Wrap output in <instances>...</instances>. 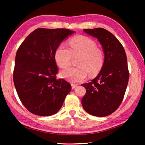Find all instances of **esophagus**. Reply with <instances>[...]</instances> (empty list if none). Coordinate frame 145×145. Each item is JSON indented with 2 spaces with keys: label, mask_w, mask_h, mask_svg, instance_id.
Returning <instances> with one entry per match:
<instances>
[{
  "label": "esophagus",
  "mask_w": 145,
  "mask_h": 145,
  "mask_svg": "<svg viewBox=\"0 0 145 145\" xmlns=\"http://www.w3.org/2000/svg\"><path fill=\"white\" fill-rule=\"evenodd\" d=\"M71 85H72V89H74L75 88H76L78 86L77 84H71Z\"/></svg>",
  "instance_id": "esophagus-1"
}]
</instances>
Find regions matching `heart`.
<instances>
[{
  "mask_svg": "<svg viewBox=\"0 0 145 145\" xmlns=\"http://www.w3.org/2000/svg\"><path fill=\"white\" fill-rule=\"evenodd\" d=\"M69 49L60 44L55 52V60L61 69L69 67L73 57L80 58L77 67L67 69L60 73L62 78L72 83L81 82L91 76L98 75L104 64V54L93 40L85 36H78L70 40Z\"/></svg>",
  "mask_w": 145,
  "mask_h": 145,
  "instance_id": "heart-1",
  "label": "heart"
}]
</instances>
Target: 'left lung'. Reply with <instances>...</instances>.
<instances>
[{
	"mask_svg": "<svg viewBox=\"0 0 145 145\" xmlns=\"http://www.w3.org/2000/svg\"><path fill=\"white\" fill-rule=\"evenodd\" d=\"M84 31L98 40L105 60L97 77L82 85L86 89L82 104L90 115L106 116L117 110L124 98L129 80L127 55L121 43L107 30L97 28Z\"/></svg>",
	"mask_w": 145,
	"mask_h": 145,
	"instance_id": "8db88e82",
	"label": "left lung"
}]
</instances>
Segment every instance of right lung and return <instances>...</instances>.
Here are the masks:
<instances>
[{
    "mask_svg": "<svg viewBox=\"0 0 145 145\" xmlns=\"http://www.w3.org/2000/svg\"><path fill=\"white\" fill-rule=\"evenodd\" d=\"M74 32L66 29H37L18 47L14 83L22 103L30 113L54 115L71 91L69 83L56 78L58 67L54 55L63 40Z\"/></svg>",
    "mask_w": 145,
    "mask_h": 145,
    "instance_id": "1",
    "label": "right lung"
}]
</instances>
